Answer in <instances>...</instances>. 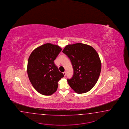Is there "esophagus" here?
<instances>
[{
	"instance_id": "obj_1",
	"label": "esophagus",
	"mask_w": 129,
	"mask_h": 129,
	"mask_svg": "<svg viewBox=\"0 0 129 129\" xmlns=\"http://www.w3.org/2000/svg\"><path fill=\"white\" fill-rule=\"evenodd\" d=\"M63 75H64L65 76L66 75V72H63Z\"/></svg>"
}]
</instances>
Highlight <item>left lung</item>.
Listing matches in <instances>:
<instances>
[{"label": "left lung", "mask_w": 129, "mask_h": 129, "mask_svg": "<svg viewBox=\"0 0 129 129\" xmlns=\"http://www.w3.org/2000/svg\"><path fill=\"white\" fill-rule=\"evenodd\" d=\"M70 59L74 69L69 85L78 93L88 92L97 83L101 63L97 52L92 46L81 43L69 44L62 51Z\"/></svg>", "instance_id": "8db88e82"}]
</instances>
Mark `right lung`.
I'll list each match as a JSON object with an SVG mask.
<instances>
[{
	"label": "right lung",
	"instance_id": "add662e5",
	"mask_svg": "<svg viewBox=\"0 0 129 129\" xmlns=\"http://www.w3.org/2000/svg\"><path fill=\"white\" fill-rule=\"evenodd\" d=\"M61 50L57 45L46 43L35 49L29 56L27 69L29 80L42 94H53L57 90L58 82L64 77L54 62Z\"/></svg>",
	"mask_w": 129,
	"mask_h": 129
}]
</instances>
